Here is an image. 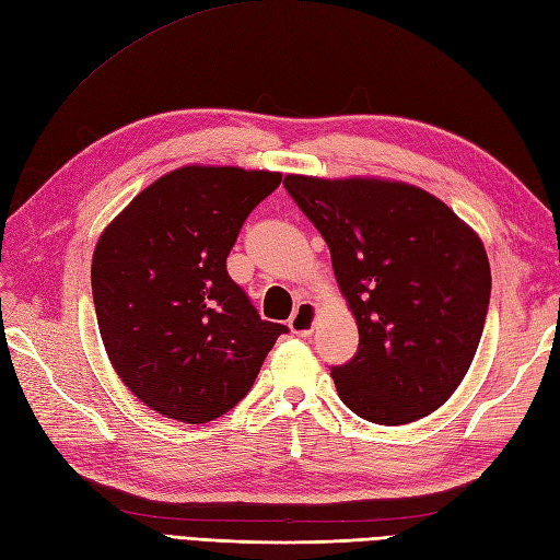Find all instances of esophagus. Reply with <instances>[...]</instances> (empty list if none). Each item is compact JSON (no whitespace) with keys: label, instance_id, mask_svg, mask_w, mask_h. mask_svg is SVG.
Returning a JSON list of instances; mask_svg holds the SVG:
<instances>
[{"label":"esophagus","instance_id":"34e87169","mask_svg":"<svg viewBox=\"0 0 560 560\" xmlns=\"http://www.w3.org/2000/svg\"><path fill=\"white\" fill-rule=\"evenodd\" d=\"M314 322H317V305L314 303H300L289 319L291 331L295 336H310L314 331Z\"/></svg>","mask_w":560,"mask_h":560}]
</instances>
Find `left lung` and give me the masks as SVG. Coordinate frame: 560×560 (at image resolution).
<instances>
[{
  "mask_svg": "<svg viewBox=\"0 0 560 560\" xmlns=\"http://www.w3.org/2000/svg\"><path fill=\"white\" fill-rule=\"evenodd\" d=\"M283 186L331 250L360 331L357 354L331 369L342 402L381 425L440 409L476 357L490 305L480 236L413 184L285 175Z\"/></svg>",
  "mask_w": 560,
  "mask_h": 560,
  "instance_id": "obj_1",
  "label": "left lung"
}]
</instances>
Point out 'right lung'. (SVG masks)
Returning a JSON list of instances; mask_svg holds the SVG:
<instances>
[{"instance_id":"right-lung-1","label":"right lung","mask_w":560,"mask_h":560,"mask_svg":"<svg viewBox=\"0 0 560 560\" xmlns=\"http://www.w3.org/2000/svg\"><path fill=\"white\" fill-rule=\"evenodd\" d=\"M281 172L184 165L132 198L92 257V295L108 360L139 402L208 423L255 383L283 324L260 319L226 275L253 208Z\"/></svg>"}]
</instances>
